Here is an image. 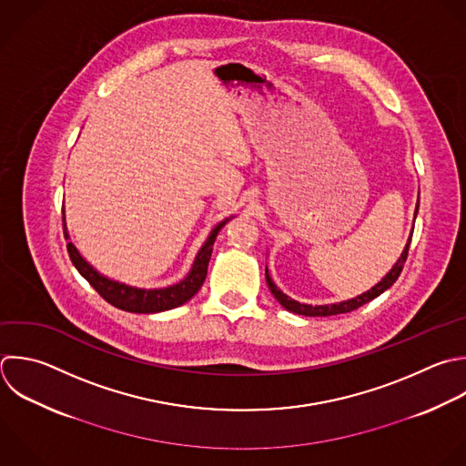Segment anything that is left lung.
<instances>
[{"label": "left lung", "instance_id": "8db88e82", "mask_svg": "<svg viewBox=\"0 0 466 466\" xmlns=\"http://www.w3.org/2000/svg\"><path fill=\"white\" fill-rule=\"evenodd\" d=\"M417 209H419V202H417ZM417 209H415V215H417ZM411 235H413V233H411ZM410 242H411V237L408 238V244H406V248H404L400 258L395 262V266L390 269V273H388L379 284H375L370 291H366V293H362V295H359V297H355V299H351V300L339 302V304L308 306V304H300V302H297V300H291L288 295H284V293L273 284V280H271V277H269V273H268V268H266V282H268V286H269L273 297H275L288 311H293V313H297V315H306V317H328V315L348 313V311H353V309L360 308L362 304L373 300L375 297H379L382 291H386V289L399 279V275H400V271H402V268H404V262H406V258H408Z\"/></svg>", "mask_w": 466, "mask_h": 466}]
</instances>
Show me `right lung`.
I'll use <instances>...</instances> for the list:
<instances>
[{
  "mask_svg": "<svg viewBox=\"0 0 466 466\" xmlns=\"http://www.w3.org/2000/svg\"><path fill=\"white\" fill-rule=\"evenodd\" d=\"M226 222L218 224L211 231L209 238L206 240V244L198 251L197 260H195L189 275L182 282H178L175 286H169V288H164V289H138V288H131V286L109 280V279L102 277L93 266H89L82 258V255L76 251L73 242H67V251H69V257H71L75 268L100 293V297L104 300H107L109 304H113L118 309L131 311V313H157V311H166V309H173L177 306H182L184 302H187L200 289V286L204 284L206 275H208V266H209V258H211V253H213L215 238H217L218 231L222 229V226ZM64 235H66V238H69L66 224H64Z\"/></svg>",
  "mask_w": 466,
  "mask_h": 466,
  "instance_id": "1",
  "label": "right lung"
}]
</instances>
